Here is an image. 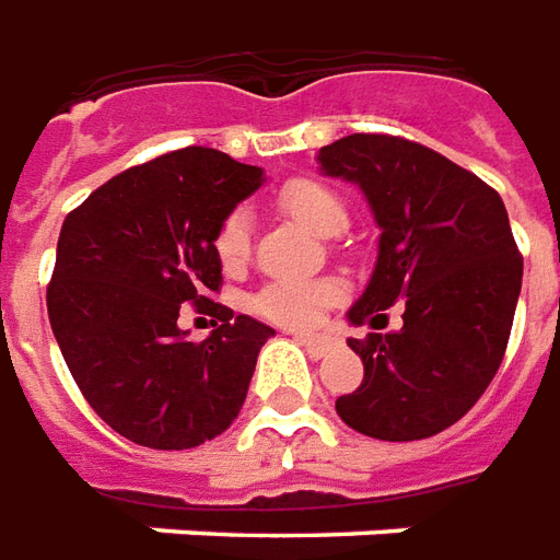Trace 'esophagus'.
Wrapping results in <instances>:
<instances>
[{
    "label": "esophagus",
    "instance_id": "34e87169",
    "mask_svg": "<svg viewBox=\"0 0 560 560\" xmlns=\"http://www.w3.org/2000/svg\"><path fill=\"white\" fill-rule=\"evenodd\" d=\"M295 340H299L304 350L311 352L313 359H323V355H328V352L335 350V340H331V337H323V335H295Z\"/></svg>",
    "mask_w": 560,
    "mask_h": 560
}]
</instances>
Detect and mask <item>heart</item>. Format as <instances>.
I'll return each instance as SVG.
<instances>
[{
	"label": "heart",
	"instance_id": "heart-1",
	"mask_svg": "<svg viewBox=\"0 0 560 560\" xmlns=\"http://www.w3.org/2000/svg\"><path fill=\"white\" fill-rule=\"evenodd\" d=\"M280 208L292 220H299L304 229L316 235H340L347 225V208L335 189H328L311 177H295L280 189ZM217 256L223 265H241L249 253V223L244 210L229 213L217 232ZM340 299V287L331 280H277L261 289L253 299V311L271 319V323L289 325V328H307L313 325L328 304Z\"/></svg>",
	"mask_w": 560,
	"mask_h": 560
}]
</instances>
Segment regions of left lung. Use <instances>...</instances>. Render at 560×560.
Returning a JSON list of instances; mask_svg holds the SVG:
<instances>
[{
	"instance_id": "8db88e82",
	"label": "left lung",
	"mask_w": 560,
	"mask_h": 560,
	"mask_svg": "<svg viewBox=\"0 0 560 560\" xmlns=\"http://www.w3.org/2000/svg\"><path fill=\"white\" fill-rule=\"evenodd\" d=\"M316 162L362 189L380 229L374 271L347 319L374 325L404 304L398 331L347 340L364 380L337 398V416L376 440L440 434L489 388L510 340L522 256L506 208L477 174L392 135H347Z\"/></svg>"
}]
</instances>
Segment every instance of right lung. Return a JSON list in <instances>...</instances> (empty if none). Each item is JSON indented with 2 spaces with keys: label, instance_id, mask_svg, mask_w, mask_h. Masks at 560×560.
<instances>
[{
  "label": "right lung",
  "instance_id": "add662e5",
  "mask_svg": "<svg viewBox=\"0 0 560 560\" xmlns=\"http://www.w3.org/2000/svg\"><path fill=\"white\" fill-rule=\"evenodd\" d=\"M265 172L184 147L110 177L62 223L47 316L90 407L150 450H192L232 425L273 328L232 316L201 343L180 304L220 307L217 232Z\"/></svg>",
  "mask_w": 560,
  "mask_h": 560
}]
</instances>
